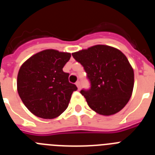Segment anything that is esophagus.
<instances>
[{
  "mask_svg": "<svg viewBox=\"0 0 155 155\" xmlns=\"http://www.w3.org/2000/svg\"><path fill=\"white\" fill-rule=\"evenodd\" d=\"M76 85H77V87H78V89L80 90L81 89V83H80V81L77 82Z\"/></svg>",
  "mask_w": 155,
  "mask_h": 155,
  "instance_id": "obj_1",
  "label": "esophagus"
}]
</instances>
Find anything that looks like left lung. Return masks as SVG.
<instances>
[{"instance_id":"obj_1","label":"left lung","mask_w":155,"mask_h":155,"mask_svg":"<svg viewBox=\"0 0 155 155\" xmlns=\"http://www.w3.org/2000/svg\"><path fill=\"white\" fill-rule=\"evenodd\" d=\"M87 73L91 83L82 89L87 105L103 116L116 114L129 102L134 84V70L120 50L105 45H96L72 53Z\"/></svg>"}]
</instances>
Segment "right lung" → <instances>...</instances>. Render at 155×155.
<instances>
[{
  "label": "right lung",
  "mask_w": 155,
  "mask_h": 155,
  "mask_svg": "<svg viewBox=\"0 0 155 155\" xmlns=\"http://www.w3.org/2000/svg\"><path fill=\"white\" fill-rule=\"evenodd\" d=\"M69 53L46 50L28 59L19 69L17 88L27 109L42 119H53L68 108L78 87L63 71L71 58Z\"/></svg>",
  "instance_id": "right-lung-1"
}]
</instances>
